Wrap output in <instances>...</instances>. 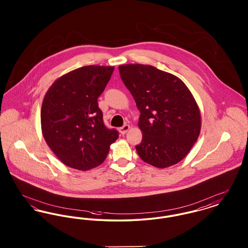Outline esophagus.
<instances>
[{
	"label": "esophagus",
	"mask_w": 248,
	"mask_h": 248,
	"mask_svg": "<svg viewBox=\"0 0 248 248\" xmlns=\"http://www.w3.org/2000/svg\"><path fill=\"white\" fill-rule=\"evenodd\" d=\"M129 129H130V125H129V124H124V126L120 127L119 131H120V133H121L122 135H124L125 133H127V131H128Z\"/></svg>",
	"instance_id": "1"
}]
</instances>
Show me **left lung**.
<instances>
[{"mask_svg": "<svg viewBox=\"0 0 248 248\" xmlns=\"http://www.w3.org/2000/svg\"><path fill=\"white\" fill-rule=\"evenodd\" d=\"M119 71L140 111V157L158 169L183 160L202 129L201 110L189 89L178 77L148 64H122Z\"/></svg>", "mask_w": 248, "mask_h": 248, "instance_id": "8db88e82", "label": "left lung"}]
</instances>
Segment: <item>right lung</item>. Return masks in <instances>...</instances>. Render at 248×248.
<instances>
[{
    "mask_svg": "<svg viewBox=\"0 0 248 248\" xmlns=\"http://www.w3.org/2000/svg\"><path fill=\"white\" fill-rule=\"evenodd\" d=\"M114 66L86 65L58 78L45 94L41 129L46 144L62 163L89 170L106 159L119 133L108 129L97 98Z\"/></svg>",
    "mask_w": 248,
    "mask_h": 248,
    "instance_id": "obj_1",
    "label": "right lung"
}]
</instances>
